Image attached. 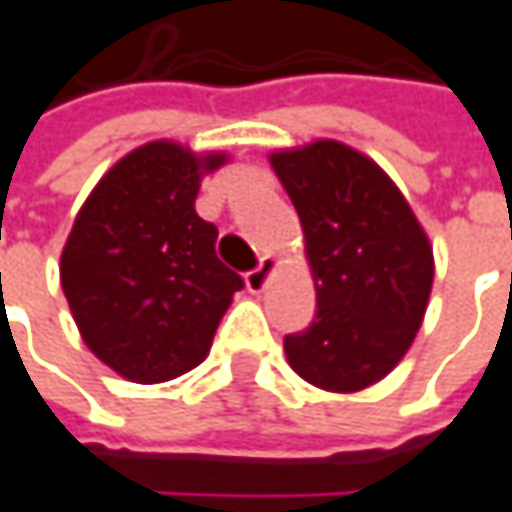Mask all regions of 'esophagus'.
Wrapping results in <instances>:
<instances>
[{"label": "esophagus", "mask_w": 512, "mask_h": 512, "mask_svg": "<svg viewBox=\"0 0 512 512\" xmlns=\"http://www.w3.org/2000/svg\"><path fill=\"white\" fill-rule=\"evenodd\" d=\"M276 265H279V262H276L274 256H265V259H262V262H259V265L253 268V271H250V274L244 276V282H247V288H250L253 294H259V291H265V285H268V276L274 274Z\"/></svg>", "instance_id": "1"}]
</instances>
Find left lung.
<instances>
[{
  "label": "left lung",
  "mask_w": 512,
  "mask_h": 512,
  "mask_svg": "<svg viewBox=\"0 0 512 512\" xmlns=\"http://www.w3.org/2000/svg\"><path fill=\"white\" fill-rule=\"evenodd\" d=\"M271 165L300 215L317 291V314L285 338V358L320 390L358 393L382 382L420 332L431 241L382 165L338 139L274 151Z\"/></svg>",
  "instance_id": "left-lung-1"
}]
</instances>
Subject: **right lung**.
Here are the masks:
<instances>
[{
  "label": "right lung",
  "instance_id": "add662e5",
  "mask_svg": "<svg viewBox=\"0 0 512 512\" xmlns=\"http://www.w3.org/2000/svg\"><path fill=\"white\" fill-rule=\"evenodd\" d=\"M230 157L154 139L90 192L60 253V285L84 344L136 384L177 379L209 355L244 285L195 212L203 174Z\"/></svg>",
  "mask_w": 512,
  "mask_h": 512
}]
</instances>
